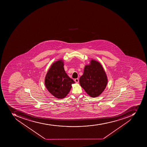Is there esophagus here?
<instances>
[{
	"mask_svg": "<svg viewBox=\"0 0 147 147\" xmlns=\"http://www.w3.org/2000/svg\"><path fill=\"white\" fill-rule=\"evenodd\" d=\"M74 81H75V82L76 83H78L79 82V80L78 78H77V79H75V80H74Z\"/></svg>",
	"mask_w": 147,
	"mask_h": 147,
	"instance_id": "34e87169",
	"label": "esophagus"
}]
</instances>
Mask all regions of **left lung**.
<instances>
[{
    "label": "left lung",
    "mask_w": 147,
    "mask_h": 147,
    "mask_svg": "<svg viewBox=\"0 0 147 147\" xmlns=\"http://www.w3.org/2000/svg\"><path fill=\"white\" fill-rule=\"evenodd\" d=\"M80 84L91 97L101 95L106 87L108 78L100 63L91 60L90 64L86 65L83 74L80 78Z\"/></svg>",
    "instance_id": "obj_1"
}]
</instances>
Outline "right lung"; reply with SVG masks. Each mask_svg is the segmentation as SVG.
<instances>
[{"label":"right lung","instance_id":"right-lung-1","mask_svg":"<svg viewBox=\"0 0 147 147\" xmlns=\"http://www.w3.org/2000/svg\"><path fill=\"white\" fill-rule=\"evenodd\" d=\"M63 60H59L52 64L45 80V87L49 92L57 98L66 97L72 88L74 81L66 74Z\"/></svg>","mask_w":147,"mask_h":147}]
</instances>
